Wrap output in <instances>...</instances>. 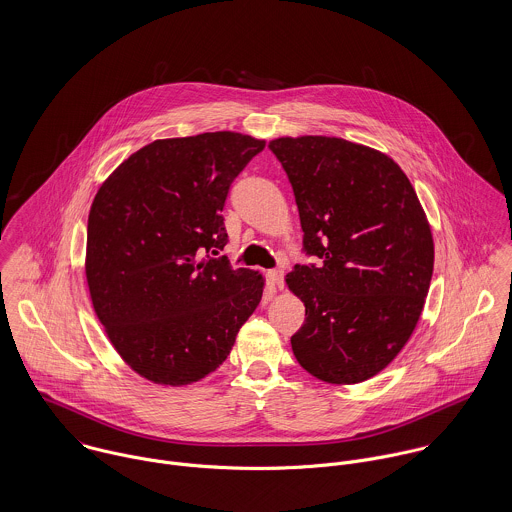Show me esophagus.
Instances as JSON below:
<instances>
[{"mask_svg": "<svg viewBox=\"0 0 512 512\" xmlns=\"http://www.w3.org/2000/svg\"><path fill=\"white\" fill-rule=\"evenodd\" d=\"M268 278L272 280V284H274V286H278V288H282V286H284V270H282V268H274V270H270V272H268Z\"/></svg>", "mask_w": 512, "mask_h": 512, "instance_id": "34e87169", "label": "esophagus"}]
</instances>
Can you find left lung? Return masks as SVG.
<instances>
[{
  "mask_svg": "<svg viewBox=\"0 0 512 512\" xmlns=\"http://www.w3.org/2000/svg\"><path fill=\"white\" fill-rule=\"evenodd\" d=\"M268 147L292 183L303 252L286 282L305 305L297 363L331 384L378 374L408 343L434 272L426 213L384 153L341 138H278Z\"/></svg>",
  "mask_w": 512,
  "mask_h": 512,
  "instance_id": "obj_1",
  "label": "left lung"
}]
</instances>
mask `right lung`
Segmentation results:
<instances>
[{"label":"right lung","instance_id":"obj_1","mask_svg":"<svg viewBox=\"0 0 512 512\" xmlns=\"http://www.w3.org/2000/svg\"><path fill=\"white\" fill-rule=\"evenodd\" d=\"M264 146L234 132L157 140L94 197L92 305L120 357L155 384L183 386L217 370L262 299V276L232 270L219 252L230 185Z\"/></svg>","mask_w":512,"mask_h":512}]
</instances>
